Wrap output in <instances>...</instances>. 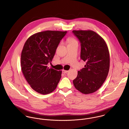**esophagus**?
I'll return each instance as SVG.
<instances>
[{"mask_svg":"<svg viewBox=\"0 0 129 129\" xmlns=\"http://www.w3.org/2000/svg\"><path fill=\"white\" fill-rule=\"evenodd\" d=\"M68 72V70H62V73H67Z\"/></svg>","mask_w":129,"mask_h":129,"instance_id":"34e87169","label":"esophagus"}]
</instances>
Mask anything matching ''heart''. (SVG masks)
I'll return each instance as SVG.
<instances>
[{
    "label": "heart",
    "mask_w": 129,
    "mask_h": 129,
    "mask_svg": "<svg viewBox=\"0 0 129 129\" xmlns=\"http://www.w3.org/2000/svg\"><path fill=\"white\" fill-rule=\"evenodd\" d=\"M74 41H76L75 40H74V39H70V40H69V42H70V43H71V42H74Z\"/></svg>",
    "instance_id": "b5f03b06"
}]
</instances>
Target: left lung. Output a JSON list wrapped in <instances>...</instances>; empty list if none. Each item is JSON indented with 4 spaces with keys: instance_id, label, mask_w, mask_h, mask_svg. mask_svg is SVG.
<instances>
[{
    "instance_id": "1",
    "label": "left lung",
    "mask_w": 129,
    "mask_h": 129,
    "mask_svg": "<svg viewBox=\"0 0 129 129\" xmlns=\"http://www.w3.org/2000/svg\"><path fill=\"white\" fill-rule=\"evenodd\" d=\"M81 45L80 58L86 62L73 80L75 87L84 94L98 90L106 80L110 69V54L105 40L95 32L73 30Z\"/></svg>"
}]
</instances>
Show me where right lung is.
<instances>
[{"label":"right lung","instance_id":"1","mask_svg":"<svg viewBox=\"0 0 129 129\" xmlns=\"http://www.w3.org/2000/svg\"><path fill=\"white\" fill-rule=\"evenodd\" d=\"M67 31L46 30L36 33L25 42L21 55L22 73L36 92L47 94L57 87L62 71L49 68L60 41Z\"/></svg>","mask_w":129,"mask_h":129}]
</instances>
